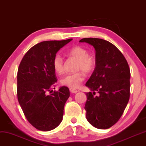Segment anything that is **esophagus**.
I'll list each match as a JSON object with an SVG mask.
<instances>
[{
  "label": "esophagus",
  "mask_w": 146,
  "mask_h": 146,
  "mask_svg": "<svg viewBox=\"0 0 146 146\" xmlns=\"http://www.w3.org/2000/svg\"><path fill=\"white\" fill-rule=\"evenodd\" d=\"M69 90H70V92H71V93H73V94H76L78 92V91H77V90L73 89V88H70Z\"/></svg>",
  "instance_id": "34e87169"
}]
</instances>
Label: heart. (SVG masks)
<instances>
[{
    "mask_svg": "<svg viewBox=\"0 0 146 146\" xmlns=\"http://www.w3.org/2000/svg\"><path fill=\"white\" fill-rule=\"evenodd\" d=\"M69 56L77 58L78 62L77 64V71H82L85 73H90L94 71L96 64L94 56L88 54V51L82 46H75L69 50L68 52ZM52 66L57 74L60 75L64 71L63 58L59 54L54 56L52 61ZM84 74L82 71L73 74H68L60 79V83L63 86L71 88H77L84 80Z\"/></svg>",
    "mask_w": 146,
    "mask_h": 146,
    "instance_id": "heart-1",
    "label": "heart"
}]
</instances>
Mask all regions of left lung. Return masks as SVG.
<instances>
[{"label":"left lung","instance_id":"1","mask_svg":"<svg viewBox=\"0 0 146 146\" xmlns=\"http://www.w3.org/2000/svg\"><path fill=\"white\" fill-rule=\"evenodd\" d=\"M79 42L93 46L96 67L86 86V119L96 128L105 129L119 121L130 96V69L126 59L115 46L100 38H83ZM99 94L94 97L95 92Z\"/></svg>","mask_w":146,"mask_h":146}]
</instances>
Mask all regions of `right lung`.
<instances>
[{"instance_id":"right-lung-1","label":"right lung","mask_w":146,"mask_h":146,"mask_svg":"<svg viewBox=\"0 0 146 146\" xmlns=\"http://www.w3.org/2000/svg\"><path fill=\"white\" fill-rule=\"evenodd\" d=\"M71 40L37 44L27 52L18 68V101L27 121L38 130L54 129L62 120L64 104L70 96L69 88L62 86L58 91L48 93L57 82L53 58Z\"/></svg>"}]
</instances>
